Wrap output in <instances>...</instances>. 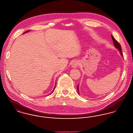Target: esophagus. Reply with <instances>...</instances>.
Wrapping results in <instances>:
<instances>
[{
	"instance_id": "esophagus-1",
	"label": "esophagus",
	"mask_w": 133,
	"mask_h": 133,
	"mask_svg": "<svg viewBox=\"0 0 133 133\" xmlns=\"http://www.w3.org/2000/svg\"><path fill=\"white\" fill-rule=\"evenodd\" d=\"M79 62L78 61H74L72 63V67L73 68H76L79 65Z\"/></svg>"
}]
</instances>
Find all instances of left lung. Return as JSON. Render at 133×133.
<instances>
[{"label": "left lung", "instance_id": "1", "mask_svg": "<svg viewBox=\"0 0 133 133\" xmlns=\"http://www.w3.org/2000/svg\"><path fill=\"white\" fill-rule=\"evenodd\" d=\"M111 37L112 38V40H113V43H114V46L115 47L119 50V51L120 52V53L121 55H122V56L123 57V53L122 52V50H121V45L119 43V42L114 38V37L111 35ZM77 90H78V94L79 93V87H78V85L77 86Z\"/></svg>", "mask_w": 133, "mask_h": 133}]
</instances>
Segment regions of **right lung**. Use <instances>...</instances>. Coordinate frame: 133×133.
Returning a JSON list of instances; mask_svg holds the SVG:
<instances>
[{"mask_svg":"<svg viewBox=\"0 0 133 133\" xmlns=\"http://www.w3.org/2000/svg\"><path fill=\"white\" fill-rule=\"evenodd\" d=\"M29 31H30V30H28V31H26L25 32V33H26V32H27ZM24 33H23V34H24ZM55 87H54V89H53V91H52V93H53V91H54V89H55Z\"/></svg>","mask_w":133,"mask_h":133,"instance_id":"obj_1","label":"right lung"}]
</instances>
